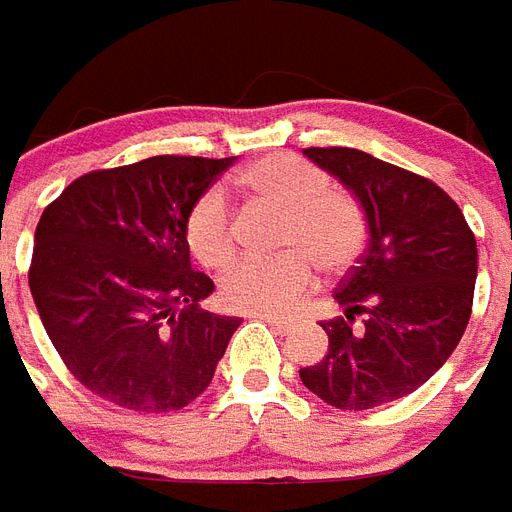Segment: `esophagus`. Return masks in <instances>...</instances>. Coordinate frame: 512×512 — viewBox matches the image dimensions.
<instances>
[{
    "instance_id": "obj_1",
    "label": "esophagus",
    "mask_w": 512,
    "mask_h": 512,
    "mask_svg": "<svg viewBox=\"0 0 512 512\" xmlns=\"http://www.w3.org/2000/svg\"><path fill=\"white\" fill-rule=\"evenodd\" d=\"M255 317H260L263 323H268L271 328H276V331H287L290 323H293L290 317H279V314H255Z\"/></svg>"
}]
</instances>
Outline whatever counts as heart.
I'll return each mask as SVG.
<instances>
[{"mask_svg": "<svg viewBox=\"0 0 512 512\" xmlns=\"http://www.w3.org/2000/svg\"><path fill=\"white\" fill-rule=\"evenodd\" d=\"M230 184L252 203L285 211L276 260H244L222 279V298L238 312L282 314L317 287V266L342 274L366 244V211L323 168L298 154H268L233 173ZM184 238L206 268H225L238 252L236 211L222 187H208L189 208Z\"/></svg>", "mask_w": 512, "mask_h": 512, "instance_id": "heart-1", "label": "heart"}]
</instances>
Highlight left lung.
<instances>
[{
	"mask_svg": "<svg viewBox=\"0 0 512 512\" xmlns=\"http://www.w3.org/2000/svg\"><path fill=\"white\" fill-rule=\"evenodd\" d=\"M304 154L361 200L369 246L333 293L344 317L320 323L325 358L298 374L336 410H372L418 391L456 350L478 244L456 200L426 176L347 146Z\"/></svg>",
	"mask_w": 512,
	"mask_h": 512,
	"instance_id": "1",
	"label": "left lung"
}]
</instances>
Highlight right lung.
<instances>
[{
	"instance_id": "add662e5",
	"label": "right lung",
	"mask_w": 512,
	"mask_h": 512,
	"mask_svg": "<svg viewBox=\"0 0 512 512\" xmlns=\"http://www.w3.org/2000/svg\"><path fill=\"white\" fill-rule=\"evenodd\" d=\"M233 157H149L83 173L34 230L29 290L83 388L173 412L206 391L238 317L200 309L214 282L189 263L184 222Z\"/></svg>"
}]
</instances>
